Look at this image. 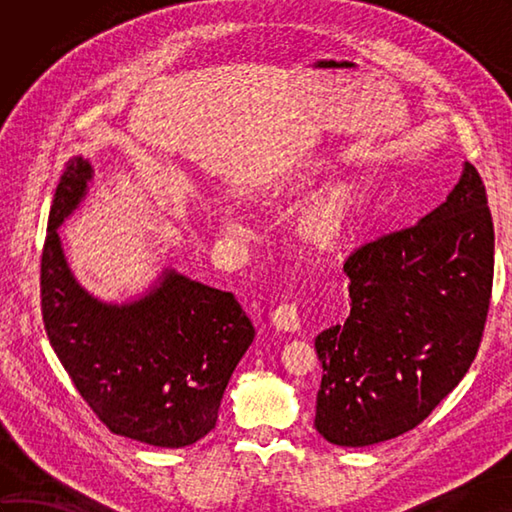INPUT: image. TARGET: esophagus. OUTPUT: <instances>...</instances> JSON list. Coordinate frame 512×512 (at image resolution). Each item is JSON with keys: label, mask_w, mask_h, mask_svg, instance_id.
<instances>
[{"label": "esophagus", "mask_w": 512, "mask_h": 512, "mask_svg": "<svg viewBox=\"0 0 512 512\" xmlns=\"http://www.w3.org/2000/svg\"><path fill=\"white\" fill-rule=\"evenodd\" d=\"M273 325L281 332H297L299 330V310L295 303H281L273 312Z\"/></svg>", "instance_id": "obj_1"}]
</instances>
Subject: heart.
Returning a JSON list of instances; mask_svg holds the SVG:
<instances>
[{"mask_svg": "<svg viewBox=\"0 0 512 512\" xmlns=\"http://www.w3.org/2000/svg\"><path fill=\"white\" fill-rule=\"evenodd\" d=\"M328 165H330V160L317 156V158H312V160L306 162L303 171H306L308 176H314V173L328 169ZM352 202H354V191L347 187V184L332 187L308 211L306 220H303V233H306V237L314 239V242H332V239L339 237L341 231L345 228L347 215H350V209H352ZM224 220H226L228 226L233 228L235 233H246L248 226L244 222L242 213L226 211Z\"/></svg>", "mask_w": 512, "mask_h": 512, "instance_id": "1", "label": "heart"}]
</instances>
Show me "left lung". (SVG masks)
I'll return each instance as SVG.
<instances>
[{"mask_svg": "<svg viewBox=\"0 0 512 512\" xmlns=\"http://www.w3.org/2000/svg\"><path fill=\"white\" fill-rule=\"evenodd\" d=\"M480 173L440 206L347 257L352 310L314 347L323 367L314 427L369 447L420 424L469 372L493 288L495 233Z\"/></svg>", "mask_w": 512, "mask_h": 512, "instance_id": "8db88e82", "label": "left lung"}]
</instances>
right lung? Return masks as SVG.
<instances>
[{"instance_id": "right-lung-1", "label": "right lung", "mask_w": 512, "mask_h": 512, "mask_svg": "<svg viewBox=\"0 0 512 512\" xmlns=\"http://www.w3.org/2000/svg\"><path fill=\"white\" fill-rule=\"evenodd\" d=\"M94 167L74 156L54 193L41 257V312L52 350L83 400L118 436L182 449L215 429L224 389L255 339L233 292L165 266L123 301L74 277L59 228L81 209Z\"/></svg>"}]
</instances>
